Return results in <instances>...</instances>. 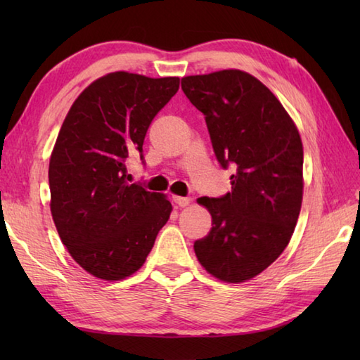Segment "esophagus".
<instances>
[{
  "mask_svg": "<svg viewBox=\"0 0 360 360\" xmlns=\"http://www.w3.org/2000/svg\"><path fill=\"white\" fill-rule=\"evenodd\" d=\"M173 201L176 205H179V207H186V205L190 204V198L186 196H173Z\"/></svg>",
  "mask_w": 360,
  "mask_h": 360,
  "instance_id": "obj_1",
  "label": "esophagus"
}]
</instances>
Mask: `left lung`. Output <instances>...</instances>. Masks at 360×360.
Returning a JSON list of instances; mask_svg holds the SVG:
<instances>
[{
  "instance_id": "obj_1",
  "label": "left lung",
  "mask_w": 360,
  "mask_h": 360,
  "mask_svg": "<svg viewBox=\"0 0 360 360\" xmlns=\"http://www.w3.org/2000/svg\"><path fill=\"white\" fill-rule=\"evenodd\" d=\"M181 86L204 114L219 165L235 170L231 192L200 198L212 229L195 241V254L219 280H250L294 233L303 196L300 134L277 97L248 72L190 75Z\"/></svg>"
}]
</instances>
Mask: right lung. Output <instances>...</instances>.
Listing matches in <instances>:
<instances>
[{"mask_svg": "<svg viewBox=\"0 0 360 360\" xmlns=\"http://www.w3.org/2000/svg\"><path fill=\"white\" fill-rule=\"evenodd\" d=\"M179 79L111 72L71 106L49 162L51 212L71 257L102 280H122L145 263L170 218L164 195L131 184L151 120L178 93Z\"/></svg>", "mask_w": 360, "mask_h": 360, "instance_id": "right-lung-1", "label": "right lung"}]
</instances>
